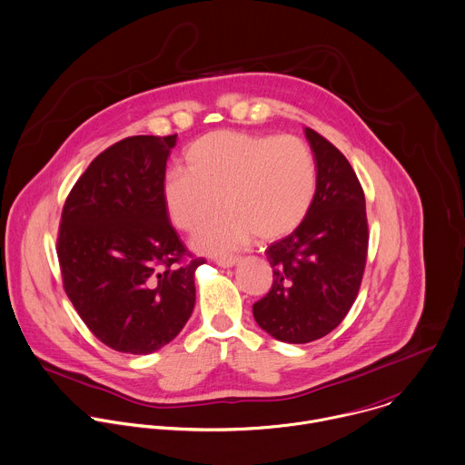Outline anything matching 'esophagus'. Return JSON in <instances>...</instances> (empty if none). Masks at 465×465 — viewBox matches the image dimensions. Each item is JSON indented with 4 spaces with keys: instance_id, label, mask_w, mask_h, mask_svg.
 Segmentation results:
<instances>
[{
    "instance_id": "1",
    "label": "esophagus",
    "mask_w": 465,
    "mask_h": 465,
    "mask_svg": "<svg viewBox=\"0 0 465 465\" xmlns=\"http://www.w3.org/2000/svg\"><path fill=\"white\" fill-rule=\"evenodd\" d=\"M239 262H241L239 257H224V259H217V261H215V264L221 266V268H233V266H237Z\"/></svg>"
}]
</instances>
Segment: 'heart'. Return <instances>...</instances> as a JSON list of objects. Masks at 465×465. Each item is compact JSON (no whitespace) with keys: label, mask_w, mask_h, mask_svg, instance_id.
Here are the masks:
<instances>
[{"label":"heart","mask_w":465,"mask_h":465,"mask_svg":"<svg viewBox=\"0 0 465 465\" xmlns=\"http://www.w3.org/2000/svg\"><path fill=\"white\" fill-rule=\"evenodd\" d=\"M185 170H170L163 199L172 223L199 232L217 212V223L195 237L206 253H228L252 241H277L295 232L317 195V161L295 135L215 130L184 152Z\"/></svg>","instance_id":"heart-1"}]
</instances>
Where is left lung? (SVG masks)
<instances>
[{
  "label": "left lung",
  "instance_id": "8db88e82",
  "mask_svg": "<svg viewBox=\"0 0 465 465\" xmlns=\"http://www.w3.org/2000/svg\"><path fill=\"white\" fill-rule=\"evenodd\" d=\"M317 161V195L308 217L270 244V293L253 304L257 324L273 339L306 344L333 331L353 306L368 255L362 186L348 159L304 128Z\"/></svg>",
  "mask_w": 465,
  "mask_h": 465
}]
</instances>
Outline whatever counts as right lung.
<instances>
[{
  "label": "right lung",
  "instance_id": "obj_1",
  "mask_svg": "<svg viewBox=\"0 0 465 465\" xmlns=\"http://www.w3.org/2000/svg\"><path fill=\"white\" fill-rule=\"evenodd\" d=\"M177 135H134L99 153L61 215L57 259L64 292L108 348L148 355L172 342L195 306V270L163 199Z\"/></svg>",
  "mask_w": 465,
  "mask_h": 465
}]
</instances>
